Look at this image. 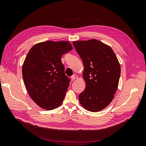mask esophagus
<instances>
[{"mask_svg":"<svg viewBox=\"0 0 146 146\" xmlns=\"http://www.w3.org/2000/svg\"><path fill=\"white\" fill-rule=\"evenodd\" d=\"M77 77H78L77 75H76V74H74V75H73V76L71 77V80L73 81V80H75V79L77 78Z\"/></svg>","mask_w":146,"mask_h":146,"instance_id":"34e87169","label":"esophagus"}]
</instances>
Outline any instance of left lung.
<instances>
[{"mask_svg": "<svg viewBox=\"0 0 146 146\" xmlns=\"http://www.w3.org/2000/svg\"><path fill=\"white\" fill-rule=\"evenodd\" d=\"M84 65L85 89L79 94L82 107L88 111H101L111 103L117 89L121 67L109 46L96 39L73 42Z\"/></svg>", "mask_w": 146, "mask_h": 146, "instance_id": "1", "label": "left lung"}]
</instances>
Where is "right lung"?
Masks as SVG:
<instances>
[{
    "label": "right lung",
    "mask_w": 146,
    "mask_h": 146,
    "mask_svg": "<svg viewBox=\"0 0 146 146\" xmlns=\"http://www.w3.org/2000/svg\"><path fill=\"white\" fill-rule=\"evenodd\" d=\"M71 50L69 41H47L29 50L23 65V77L30 97L39 107L51 110L63 102L70 79L61 58Z\"/></svg>",
    "instance_id": "add662e5"
}]
</instances>
